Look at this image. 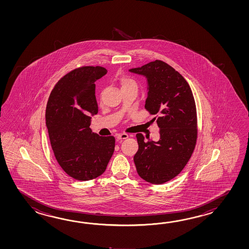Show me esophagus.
<instances>
[{"label":"esophagus","instance_id":"34e87169","mask_svg":"<svg viewBox=\"0 0 249 249\" xmlns=\"http://www.w3.org/2000/svg\"><path fill=\"white\" fill-rule=\"evenodd\" d=\"M129 137V135L127 133H119L117 134V138L118 141H122V140H125L127 138Z\"/></svg>","mask_w":249,"mask_h":249}]
</instances>
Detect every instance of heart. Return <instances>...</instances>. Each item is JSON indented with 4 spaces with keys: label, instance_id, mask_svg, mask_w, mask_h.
<instances>
[{
    "label": "heart",
    "instance_id": "1",
    "mask_svg": "<svg viewBox=\"0 0 249 249\" xmlns=\"http://www.w3.org/2000/svg\"><path fill=\"white\" fill-rule=\"evenodd\" d=\"M119 83H120L122 90L123 89H125L127 87L132 86V85H137L134 80L132 79L129 76H126V75H123L121 77H119Z\"/></svg>",
    "mask_w": 249,
    "mask_h": 249
}]
</instances>
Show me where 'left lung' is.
<instances>
[{
  "label": "left lung",
  "mask_w": 249,
  "mask_h": 249,
  "mask_svg": "<svg viewBox=\"0 0 249 249\" xmlns=\"http://www.w3.org/2000/svg\"><path fill=\"white\" fill-rule=\"evenodd\" d=\"M130 72L147 77L145 108L155 115L160 140L146 141L136 135L139 149L133 160L138 175L152 184L174 179L185 167L196 147L197 119L195 100L184 77L162 60H155Z\"/></svg>",
  "instance_id": "obj_1"
}]
</instances>
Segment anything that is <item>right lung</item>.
<instances>
[{
    "mask_svg": "<svg viewBox=\"0 0 249 249\" xmlns=\"http://www.w3.org/2000/svg\"><path fill=\"white\" fill-rule=\"evenodd\" d=\"M100 66L74 69L58 80L46 107V125L56 160L78 180L95 179L107 168L115 150L114 136L90 130V116L98 113L96 81L107 74Z\"/></svg>",
    "mask_w": 249,
    "mask_h": 249,
    "instance_id": "add662e5",
    "label": "right lung"
}]
</instances>
